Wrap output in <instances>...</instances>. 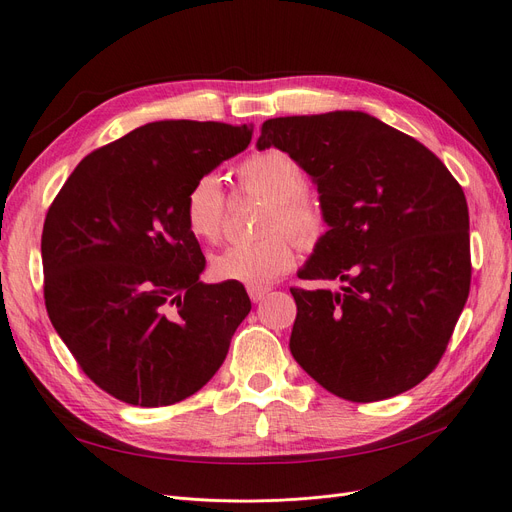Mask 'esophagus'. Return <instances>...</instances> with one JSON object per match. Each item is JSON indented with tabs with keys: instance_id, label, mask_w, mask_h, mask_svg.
I'll list each match as a JSON object with an SVG mask.
<instances>
[{
	"instance_id": "1",
	"label": "esophagus",
	"mask_w": 512,
	"mask_h": 512,
	"mask_svg": "<svg viewBox=\"0 0 512 512\" xmlns=\"http://www.w3.org/2000/svg\"><path fill=\"white\" fill-rule=\"evenodd\" d=\"M247 294H250V299L254 301V303H258V301H262L269 294V288L267 286H247Z\"/></svg>"
}]
</instances>
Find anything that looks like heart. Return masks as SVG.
<instances>
[{
	"mask_svg": "<svg viewBox=\"0 0 512 512\" xmlns=\"http://www.w3.org/2000/svg\"><path fill=\"white\" fill-rule=\"evenodd\" d=\"M245 192L271 203L265 230H286L301 245H312L322 232V215L305 194L307 175L301 164L280 149H267L247 158L239 170ZM226 220V192L215 173L198 177L185 196V222L192 235L218 241ZM294 262V247L282 232H271L258 241L232 243L211 258V273L224 282L262 286L286 273Z\"/></svg>",
	"mask_w": 512,
	"mask_h": 512,
	"instance_id": "obj_1",
	"label": "heart"
}]
</instances>
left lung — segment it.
<instances>
[{
    "instance_id": "obj_1",
    "label": "left lung",
    "mask_w": 512,
    "mask_h": 512,
    "mask_svg": "<svg viewBox=\"0 0 512 512\" xmlns=\"http://www.w3.org/2000/svg\"><path fill=\"white\" fill-rule=\"evenodd\" d=\"M256 147L286 151L318 185L329 230L299 277L344 284L290 288L294 361L361 404L423 382L470 292L461 185L425 145L361 111L267 119Z\"/></svg>"
}]
</instances>
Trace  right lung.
I'll use <instances>...</instances> for the list:
<instances>
[{
    "label": "right lung",
    "instance_id": "add662e5",
    "mask_svg": "<svg viewBox=\"0 0 512 512\" xmlns=\"http://www.w3.org/2000/svg\"><path fill=\"white\" fill-rule=\"evenodd\" d=\"M250 141V126L153 121L89 153L49 207L46 312L115 399L158 408L194 395L250 314L243 284L200 282L205 256L185 222L192 183Z\"/></svg>",
    "mask_w": 512,
    "mask_h": 512
}]
</instances>
